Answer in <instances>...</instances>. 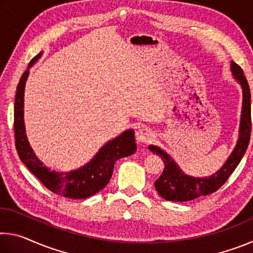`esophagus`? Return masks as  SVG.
I'll use <instances>...</instances> for the list:
<instances>
[{"label": "esophagus", "instance_id": "1", "mask_svg": "<svg viewBox=\"0 0 253 253\" xmlns=\"http://www.w3.org/2000/svg\"><path fill=\"white\" fill-rule=\"evenodd\" d=\"M154 137V132L152 129H149L147 127L139 128L136 131V140L138 143H148L151 142Z\"/></svg>", "mask_w": 253, "mask_h": 253}]
</instances>
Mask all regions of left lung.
<instances>
[{
  "label": "left lung",
  "mask_w": 253,
  "mask_h": 253,
  "mask_svg": "<svg viewBox=\"0 0 253 253\" xmlns=\"http://www.w3.org/2000/svg\"><path fill=\"white\" fill-rule=\"evenodd\" d=\"M230 70L233 79L241 85L242 89V110L241 117H240L239 138L237 144H235V147L223 166L217 172L208 177H194L184 173L176 164V162L165 151H163L161 147L155 146V145H149V151L161 156L162 160H164L165 169L155 182L157 193L163 199L173 201V202H185V201H192L200 198V196L213 193L226 182V179L232 174L239 163L241 162L243 155H245L250 142L251 132L250 88L242 69L237 63L231 61Z\"/></svg>",
  "instance_id": "obj_1"
}]
</instances>
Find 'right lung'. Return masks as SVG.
Masks as SVG:
<instances>
[{
    "label": "right lung",
    "mask_w": 253,
    "mask_h": 253,
    "mask_svg": "<svg viewBox=\"0 0 253 253\" xmlns=\"http://www.w3.org/2000/svg\"><path fill=\"white\" fill-rule=\"evenodd\" d=\"M42 51L29 63L16 88L14 102L15 146L20 160L43 185L53 193L69 199H87L102 190L113 175L115 162L136 152L135 132L128 129L108 140L87 164L70 172L51 170L44 166L30 145L24 125V88L30 68L41 58Z\"/></svg>",
    "instance_id": "right-lung-1"
}]
</instances>
